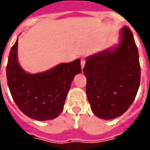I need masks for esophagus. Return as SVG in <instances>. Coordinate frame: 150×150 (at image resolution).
I'll list each match as a JSON object with an SVG mask.
<instances>
[{"instance_id":"34e87169","label":"esophagus","mask_w":150,"mask_h":150,"mask_svg":"<svg viewBox=\"0 0 150 150\" xmlns=\"http://www.w3.org/2000/svg\"><path fill=\"white\" fill-rule=\"evenodd\" d=\"M85 63H86V59H85L84 58H82V59H81V67H82V69L84 67Z\"/></svg>"}]
</instances>
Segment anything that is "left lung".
Returning a JSON list of instances; mask_svg holds the SVG:
<instances>
[{
  "label": "left lung",
  "mask_w": 150,
  "mask_h": 150,
  "mask_svg": "<svg viewBox=\"0 0 150 150\" xmlns=\"http://www.w3.org/2000/svg\"><path fill=\"white\" fill-rule=\"evenodd\" d=\"M120 34V42L115 49L88 57L83 70L91 110L101 119H113L125 112L140 86L138 50L132 31L124 26Z\"/></svg>",
  "instance_id": "1"
}]
</instances>
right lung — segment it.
Instances as JSON below:
<instances>
[{
	"label": "right lung",
	"mask_w": 150,
	"mask_h": 150,
	"mask_svg": "<svg viewBox=\"0 0 150 150\" xmlns=\"http://www.w3.org/2000/svg\"><path fill=\"white\" fill-rule=\"evenodd\" d=\"M17 51L18 40L10 50L6 66L7 82L13 100L18 108L32 119H54L63 109L73 79L82 71L80 59L30 75L18 64Z\"/></svg>",
	"instance_id": "add662e5"
}]
</instances>
